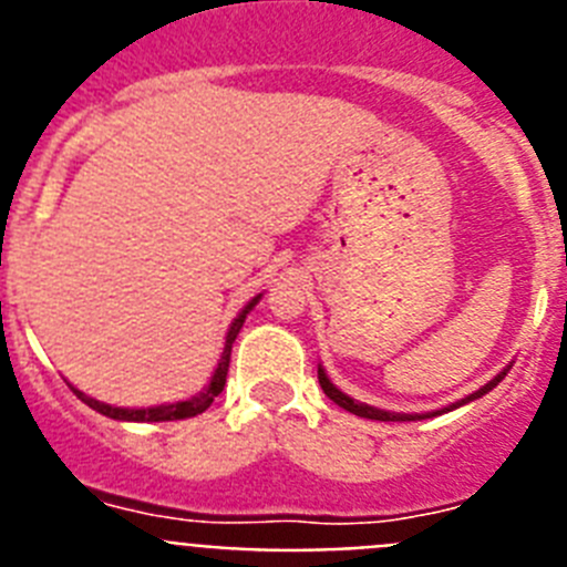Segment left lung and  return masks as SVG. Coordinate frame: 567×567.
<instances>
[{
    "label": "left lung",
    "instance_id": "1",
    "mask_svg": "<svg viewBox=\"0 0 567 567\" xmlns=\"http://www.w3.org/2000/svg\"><path fill=\"white\" fill-rule=\"evenodd\" d=\"M508 369H511V365H505L503 372H499L494 380H488V383H485L483 389H477V392L468 394V398L457 400V403L445 405V409H440V412H452V409H460V405H465V403H471V400H477V398H483V394H488L491 389H494V385H497L499 380L505 378V374H508ZM318 380H320V389H323V394H327V398L332 400V403H338L340 409H346V412H352V414H358V417H365V420H385V423H403V420H425V417H434V414H440V412H432V414H398V412H383V409H374V405L358 403V400H352V398H349V394L340 392L338 385H334L332 380L327 378V372H323L320 365H318Z\"/></svg>",
    "mask_w": 567,
    "mask_h": 567
}]
</instances>
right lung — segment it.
Listing matches in <instances>:
<instances>
[{
    "instance_id": "add662e5",
    "label": "right lung",
    "mask_w": 567,
    "mask_h": 567,
    "mask_svg": "<svg viewBox=\"0 0 567 567\" xmlns=\"http://www.w3.org/2000/svg\"><path fill=\"white\" fill-rule=\"evenodd\" d=\"M258 300H260V295L258 298L249 300L247 307L238 312V318L233 320V327H229V332H227V340H224L221 360H218V365H215L213 380H209L207 389L195 394V398L178 400V403H169V405H150V409H118V405H107V403H102V400L79 392V389H73V385H70V389L76 392V398L82 400V403H87L90 409H96L99 414H104V417H113V420H133V423H162V420H187V417H195V414L207 412L209 403H213V400L224 392V383H227V372H229V354H233V343H235V338H238L240 327H244V320H247V315L252 312V307L258 303Z\"/></svg>"
}]
</instances>
